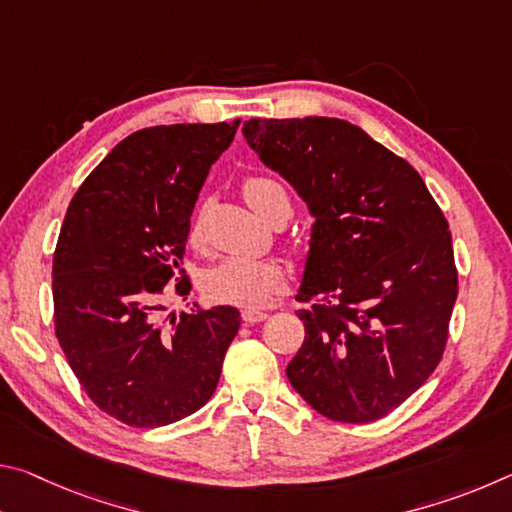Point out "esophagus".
<instances>
[{"instance_id": "esophagus-1", "label": "esophagus", "mask_w": 512, "mask_h": 512, "mask_svg": "<svg viewBox=\"0 0 512 512\" xmlns=\"http://www.w3.org/2000/svg\"><path fill=\"white\" fill-rule=\"evenodd\" d=\"M241 318H244V323L255 325V323H262V320H266L268 314H266V311H259V309H244Z\"/></svg>"}]
</instances>
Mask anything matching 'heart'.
I'll use <instances>...</instances> for the list:
<instances>
[{
    "label": "heart",
    "instance_id": "1",
    "mask_svg": "<svg viewBox=\"0 0 512 512\" xmlns=\"http://www.w3.org/2000/svg\"><path fill=\"white\" fill-rule=\"evenodd\" d=\"M244 196L255 212L273 221L282 212H291L289 194L280 180L264 173H255L244 180ZM203 237V216L196 214L192 221V239ZM287 289L282 268L271 259L257 257H228L210 268L205 275L207 296L216 302H228L237 307H264Z\"/></svg>",
    "mask_w": 512,
    "mask_h": 512
}]
</instances>
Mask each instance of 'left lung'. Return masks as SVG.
<instances>
[{"mask_svg":"<svg viewBox=\"0 0 512 512\" xmlns=\"http://www.w3.org/2000/svg\"><path fill=\"white\" fill-rule=\"evenodd\" d=\"M244 137L316 219L291 386L329 420L384 418L443 359L458 296L445 214L409 162L350 121L248 119Z\"/></svg>","mask_w":512,"mask_h":512,"instance_id":"1","label":"left lung"}]
</instances>
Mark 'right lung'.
Returning <instances> with one entry per match:
<instances>
[{"mask_svg": "<svg viewBox=\"0 0 512 512\" xmlns=\"http://www.w3.org/2000/svg\"><path fill=\"white\" fill-rule=\"evenodd\" d=\"M237 128L239 119L142 128L67 207L51 271L56 339L90 400L128 427H164L207 404L239 332L235 307L183 311L169 325L158 316L198 192Z\"/></svg>", "mask_w": 512, "mask_h": 512, "instance_id": "obj_1", "label": "right lung"}]
</instances>
